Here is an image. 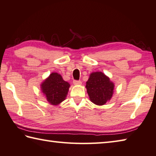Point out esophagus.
Masks as SVG:
<instances>
[{
	"mask_svg": "<svg viewBox=\"0 0 156 156\" xmlns=\"http://www.w3.org/2000/svg\"><path fill=\"white\" fill-rule=\"evenodd\" d=\"M73 84H81L82 82L80 80H73Z\"/></svg>",
	"mask_w": 156,
	"mask_h": 156,
	"instance_id": "34e87169",
	"label": "esophagus"
}]
</instances>
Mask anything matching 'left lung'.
<instances>
[{"label": "left lung", "mask_w": 156, "mask_h": 156, "mask_svg": "<svg viewBox=\"0 0 156 156\" xmlns=\"http://www.w3.org/2000/svg\"><path fill=\"white\" fill-rule=\"evenodd\" d=\"M114 87V83L101 72L90 73L86 84L90 100L98 106L104 105L112 98Z\"/></svg>", "instance_id": "8db88e82"}]
</instances>
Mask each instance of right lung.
<instances>
[{
    "label": "right lung",
    "mask_w": 156,
    "mask_h": 156,
    "mask_svg": "<svg viewBox=\"0 0 156 156\" xmlns=\"http://www.w3.org/2000/svg\"><path fill=\"white\" fill-rule=\"evenodd\" d=\"M69 87L60 74L53 72L41 83V89L51 105L56 106L66 100Z\"/></svg>",
    "instance_id": "add662e5"
}]
</instances>
